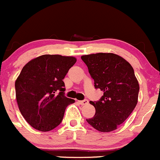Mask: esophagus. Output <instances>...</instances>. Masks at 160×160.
Returning <instances> with one entry per match:
<instances>
[{"label": "esophagus", "instance_id": "1", "mask_svg": "<svg viewBox=\"0 0 160 160\" xmlns=\"http://www.w3.org/2000/svg\"><path fill=\"white\" fill-rule=\"evenodd\" d=\"M78 103L80 104H81V105H86V104H88L89 103V101L88 100H83V101H78Z\"/></svg>", "mask_w": 160, "mask_h": 160}]
</instances>
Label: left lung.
<instances>
[{
	"label": "left lung",
	"instance_id": "8db88e82",
	"mask_svg": "<svg viewBox=\"0 0 160 160\" xmlns=\"http://www.w3.org/2000/svg\"><path fill=\"white\" fill-rule=\"evenodd\" d=\"M81 59L94 80L95 88L104 92L99 101H90L96 112L87 122L99 132H112L128 118L138 103L139 84L133 68L114 53L84 55Z\"/></svg>",
	"mask_w": 160,
	"mask_h": 160
}]
</instances>
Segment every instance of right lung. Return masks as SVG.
Instances as JSON below:
<instances>
[{"label": "right lung", "mask_w": 160, "mask_h": 160, "mask_svg": "<svg viewBox=\"0 0 160 160\" xmlns=\"http://www.w3.org/2000/svg\"><path fill=\"white\" fill-rule=\"evenodd\" d=\"M76 62L73 56L42 55L22 68L15 81L16 100L22 116L34 128L54 129L67 106L75 102L64 96L62 80Z\"/></svg>", "instance_id": "1"}]
</instances>
